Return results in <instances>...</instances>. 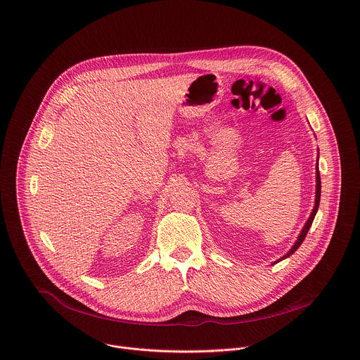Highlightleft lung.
I'll return each instance as SVG.
<instances>
[{
    "instance_id": "obj_1",
    "label": "left lung",
    "mask_w": 360,
    "mask_h": 360,
    "mask_svg": "<svg viewBox=\"0 0 360 360\" xmlns=\"http://www.w3.org/2000/svg\"><path fill=\"white\" fill-rule=\"evenodd\" d=\"M318 151H319V150H318ZM318 160H319V153H318ZM315 182H316V185H315V188H316V189H315V205H314V209H312V212H311V214H309L308 220L305 221V224H304L302 230L300 231V234H298V237H297L295 243L292 245V248L287 252V255H284L281 259L276 260L273 264L280 263L281 260H284V259L290 257L291 255H294V253L297 252V249H298V248L301 246V243L304 242V238H305V236H307V233H308V230H309V227H311V224H312V221H314V217H315V214H316V212H318L319 200H321V176H319V167H318V161H316V165H315Z\"/></svg>"
}]
</instances>
